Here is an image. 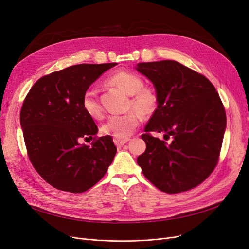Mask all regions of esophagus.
<instances>
[{
	"instance_id": "34e87169",
	"label": "esophagus",
	"mask_w": 249,
	"mask_h": 249,
	"mask_svg": "<svg viewBox=\"0 0 249 249\" xmlns=\"http://www.w3.org/2000/svg\"><path fill=\"white\" fill-rule=\"evenodd\" d=\"M128 141H129V139H126V140L114 139V142H115V144L118 146V148H121V146H122V145H124Z\"/></svg>"
}]
</instances>
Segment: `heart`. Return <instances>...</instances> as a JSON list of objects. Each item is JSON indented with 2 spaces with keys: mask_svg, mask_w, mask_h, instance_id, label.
<instances>
[{
  "mask_svg": "<svg viewBox=\"0 0 249 249\" xmlns=\"http://www.w3.org/2000/svg\"><path fill=\"white\" fill-rule=\"evenodd\" d=\"M107 82L110 85L121 88L130 95L128 106L134 109L121 115L110 116L101 127V132L114 136L115 139L126 140L139 127L141 116L149 118L157 112L160 105L159 92L155 86L144 85V81L140 75L128 71H120L113 73L107 79ZM82 107L92 119L99 120L104 117L103 107L94 91L88 90L85 92L82 98Z\"/></svg>",
  "mask_w": 249,
  "mask_h": 249,
  "instance_id": "heart-1",
  "label": "heart"
}]
</instances>
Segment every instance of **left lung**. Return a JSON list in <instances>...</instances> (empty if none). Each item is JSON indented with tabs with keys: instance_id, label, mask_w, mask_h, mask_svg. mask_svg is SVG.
<instances>
[{
	"instance_id": "1",
	"label": "left lung",
	"mask_w": 249,
	"mask_h": 249,
	"mask_svg": "<svg viewBox=\"0 0 249 249\" xmlns=\"http://www.w3.org/2000/svg\"><path fill=\"white\" fill-rule=\"evenodd\" d=\"M136 70L157 88L160 105L145 126V151L137 164L153 185L168 194L203 182L219 159L226 112L214 86L205 76L176 60L142 62ZM152 131L164 133L165 141Z\"/></svg>"
}]
</instances>
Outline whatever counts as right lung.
Returning a JSON list of instances; mask_svg holds the SVG:
<instances>
[{
	"mask_svg": "<svg viewBox=\"0 0 249 249\" xmlns=\"http://www.w3.org/2000/svg\"><path fill=\"white\" fill-rule=\"evenodd\" d=\"M117 63L76 64L36 81L25 96L20 124L27 156L42 178L60 191L83 193L104 178L117 148L82 107V98ZM93 139L91 146L80 141Z\"/></svg>",
	"mask_w": 249,
	"mask_h": 249,
	"instance_id": "right-lung-1",
	"label": "right lung"
}]
</instances>
